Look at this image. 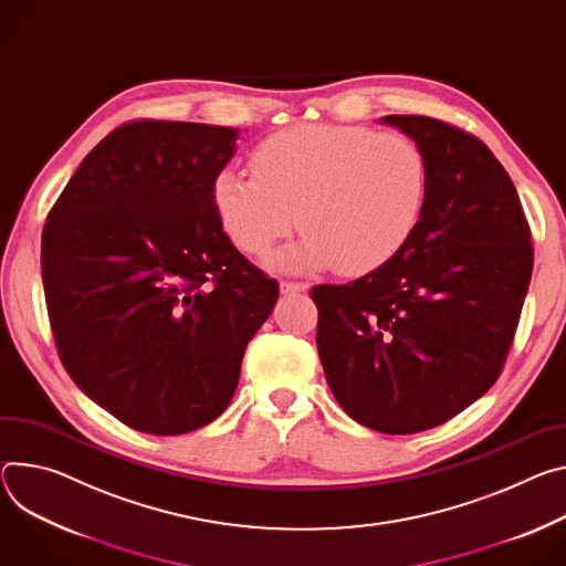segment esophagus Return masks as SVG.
Returning a JSON list of instances; mask_svg holds the SVG:
<instances>
[{"instance_id": "1", "label": "esophagus", "mask_w": 566, "mask_h": 566, "mask_svg": "<svg viewBox=\"0 0 566 566\" xmlns=\"http://www.w3.org/2000/svg\"><path fill=\"white\" fill-rule=\"evenodd\" d=\"M306 289H310V284H304V282H280V291L284 295H289V293H304Z\"/></svg>"}]
</instances>
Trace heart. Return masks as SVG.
Wrapping results in <instances>:
<instances>
[{
	"instance_id": "heart-1",
	"label": "heart",
	"mask_w": 566,
	"mask_h": 566,
	"mask_svg": "<svg viewBox=\"0 0 566 566\" xmlns=\"http://www.w3.org/2000/svg\"><path fill=\"white\" fill-rule=\"evenodd\" d=\"M252 171H217L210 200L228 241L266 254L297 223V243L271 256L284 271L379 269L418 232L429 200V163L418 142L366 126L302 124L252 153Z\"/></svg>"
}]
</instances>
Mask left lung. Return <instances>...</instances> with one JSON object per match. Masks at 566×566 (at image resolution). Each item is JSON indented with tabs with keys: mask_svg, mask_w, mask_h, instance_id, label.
Masks as SVG:
<instances>
[{
	"mask_svg": "<svg viewBox=\"0 0 566 566\" xmlns=\"http://www.w3.org/2000/svg\"><path fill=\"white\" fill-rule=\"evenodd\" d=\"M424 150V219L392 260L349 284H318V354L345 413L373 431L433 429L501 375L533 273L515 185L474 135L386 115Z\"/></svg>",
	"mask_w": 566,
	"mask_h": 566,
	"instance_id": "1",
	"label": "left lung"
}]
</instances>
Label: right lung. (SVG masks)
Masks as SVG:
<instances>
[{
	"instance_id": "right-lung-1",
	"label": "right lung",
	"mask_w": 566,
	"mask_h": 566,
	"mask_svg": "<svg viewBox=\"0 0 566 566\" xmlns=\"http://www.w3.org/2000/svg\"><path fill=\"white\" fill-rule=\"evenodd\" d=\"M237 139L228 126L126 124L87 153L46 217L42 282L61 361L92 401L150 436L223 413L280 295L212 210Z\"/></svg>"
}]
</instances>
